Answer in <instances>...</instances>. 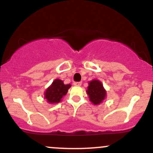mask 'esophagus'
I'll return each instance as SVG.
<instances>
[{"label":"esophagus","mask_w":153,"mask_h":153,"mask_svg":"<svg viewBox=\"0 0 153 153\" xmlns=\"http://www.w3.org/2000/svg\"><path fill=\"white\" fill-rule=\"evenodd\" d=\"M82 84V82H75L74 85H76V86H80Z\"/></svg>","instance_id":"esophagus-1"}]
</instances>
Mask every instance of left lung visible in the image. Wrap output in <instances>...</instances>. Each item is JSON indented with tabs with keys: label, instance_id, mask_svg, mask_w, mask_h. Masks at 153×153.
I'll use <instances>...</instances> for the list:
<instances>
[{
	"label": "left lung",
	"instance_id": "left-lung-1",
	"mask_svg": "<svg viewBox=\"0 0 153 153\" xmlns=\"http://www.w3.org/2000/svg\"><path fill=\"white\" fill-rule=\"evenodd\" d=\"M86 92L90 98V101L95 105L101 103L106 97V91L101 82L97 80L90 82Z\"/></svg>",
	"mask_w": 153,
	"mask_h": 153
}]
</instances>
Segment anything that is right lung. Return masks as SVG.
Here are the masks:
<instances>
[{"label": "right lung", "instance_id": "obj_1", "mask_svg": "<svg viewBox=\"0 0 153 153\" xmlns=\"http://www.w3.org/2000/svg\"><path fill=\"white\" fill-rule=\"evenodd\" d=\"M71 86V84L65 85L62 80L56 79L52 85L47 89L45 94V99L51 103H59L62 96H65Z\"/></svg>", "mask_w": 153, "mask_h": 153}]
</instances>
